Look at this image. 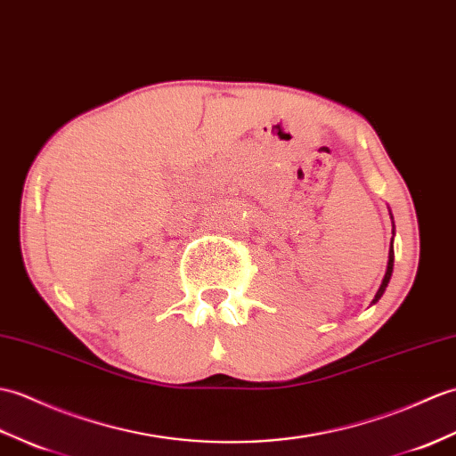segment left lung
<instances>
[{
    "label": "left lung",
    "instance_id": "8db88e82",
    "mask_svg": "<svg viewBox=\"0 0 456 456\" xmlns=\"http://www.w3.org/2000/svg\"><path fill=\"white\" fill-rule=\"evenodd\" d=\"M393 266H395V248H393V242H390V250H388V266H387V273H385V280H383V283H380V288H379V291H377V295H375V299H373V303H377L380 297H383V293H385V289H387V285H388V281H390V276H393Z\"/></svg>",
    "mask_w": 456,
    "mask_h": 456
}]
</instances>
